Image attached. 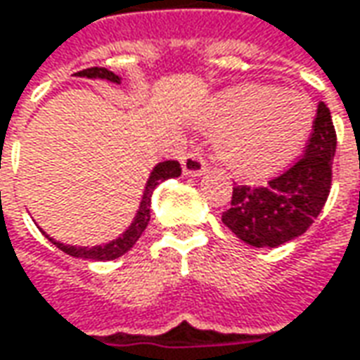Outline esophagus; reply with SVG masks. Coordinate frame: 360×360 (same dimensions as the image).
Instances as JSON below:
<instances>
[{"label":"esophagus","instance_id":"obj_1","mask_svg":"<svg viewBox=\"0 0 360 360\" xmlns=\"http://www.w3.org/2000/svg\"><path fill=\"white\" fill-rule=\"evenodd\" d=\"M181 165H183V173L189 175V177H199V175H203L205 169H207L205 159L197 151H191V153H187V155L183 157Z\"/></svg>","mask_w":360,"mask_h":360}]
</instances>
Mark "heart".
<instances>
[{"instance_id": "obj_1", "label": "heart", "mask_w": 360, "mask_h": 360, "mask_svg": "<svg viewBox=\"0 0 360 360\" xmlns=\"http://www.w3.org/2000/svg\"><path fill=\"white\" fill-rule=\"evenodd\" d=\"M313 117L315 109L304 95L245 83L217 95L201 123L219 131L215 155L231 173L261 179L303 149Z\"/></svg>"}]
</instances>
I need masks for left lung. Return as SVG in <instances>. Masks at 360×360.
I'll use <instances>...</instances> for the list:
<instances>
[{
    "mask_svg": "<svg viewBox=\"0 0 360 360\" xmlns=\"http://www.w3.org/2000/svg\"><path fill=\"white\" fill-rule=\"evenodd\" d=\"M335 149V125L321 101L304 155L265 187H235L223 223L251 247H279L301 237L327 203Z\"/></svg>",
    "mask_w": 360,
    "mask_h": 360,
    "instance_id": "left-lung-1",
    "label": "left lung"
}]
</instances>
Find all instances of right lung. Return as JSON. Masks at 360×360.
I'll return each instance as SVG.
<instances>
[{"label":"right lung","mask_w":360,"mask_h":360,"mask_svg":"<svg viewBox=\"0 0 360 360\" xmlns=\"http://www.w3.org/2000/svg\"><path fill=\"white\" fill-rule=\"evenodd\" d=\"M75 75L77 77H87V79H105L111 81V83H121V77L105 68L83 69V71H77ZM179 161H163V163H157L153 171H151V175H149V179H147V185H145V191H143L141 203H139V209L135 213V219L131 221L129 227L123 231V235H119L117 239L105 243V245L75 247V245H65V243L53 241L45 233L44 235L56 245L57 249H61L63 253L71 255V257H77V259H87V261H111V259H117V257H121V255H125L129 251L131 247L137 243V239L143 235L145 227L149 225V219H151V195L155 191L157 185H161L163 181L173 179V177H179Z\"/></svg>","instance_id":"add662e5"}]
</instances>
